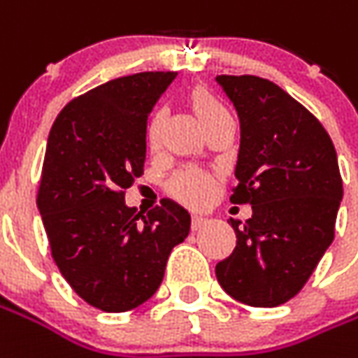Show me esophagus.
<instances>
[{
	"label": "esophagus",
	"instance_id": "1",
	"mask_svg": "<svg viewBox=\"0 0 358 358\" xmlns=\"http://www.w3.org/2000/svg\"><path fill=\"white\" fill-rule=\"evenodd\" d=\"M203 224H207V219L199 217V215H194V217H192V231H199Z\"/></svg>",
	"mask_w": 358,
	"mask_h": 358
}]
</instances>
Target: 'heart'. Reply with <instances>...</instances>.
I'll use <instances>...</instances> for the list:
<instances>
[{"mask_svg": "<svg viewBox=\"0 0 358 358\" xmlns=\"http://www.w3.org/2000/svg\"><path fill=\"white\" fill-rule=\"evenodd\" d=\"M186 102L192 114L196 116V120L203 126V129L211 127L215 122H219L221 118H227L229 112L224 110L221 102L215 99L211 92L207 91L205 87L197 85L194 89H189L186 94ZM166 120V112L162 108H157L147 120V129H145V139L147 145L155 149L161 143L162 126ZM215 189V180L209 172L197 171V169H186L180 171L178 174H174V178L169 184V192L172 197H176L182 203L189 205V207H201L205 205Z\"/></svg>", "mask_w": 358, "mask_h": 358, "instance_id": "1", "label": "heart"}]
</instances>
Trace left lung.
<instances>
[{
    "label": "left lung",
    "instance_id": "obj_1",
    "mask_svg": "<svg viewBox=\"0 0 358 358\" xmlns=\"http://www.w3.org/2000/svg\"><path fill=\"white\" fill-rule=\"evenodd\" d=\"M236 108L240 149L232 203L252 205L236 248L215 267L234 301L273 308L306 285L336 236L343 197L336 147L314 114L256 75H219Z\"/></svg>",
    "mask_w": 358,
    "mask_h": 358
}]
</instances>
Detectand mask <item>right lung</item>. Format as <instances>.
<instances>
[{
	"instance_id": "obj_1",
	"label": "right lung",
	"mask_w": 358,
	"mask_h": 358,
	"mask_svg": "<svg viewBox=\"0 0 358 358\" xmlns=\"http://www.w3.org/2000/svg\"><path fill=\"white\" fill-rule=\"evenodd\" d=\"M176 71L99 85L66 104L50 129L36 205L52 257L85 302L126 312L153 296L189 213L162 199L147 215L126 205L143 174L147 118Z\"/></svg>"
}]
</instances>
